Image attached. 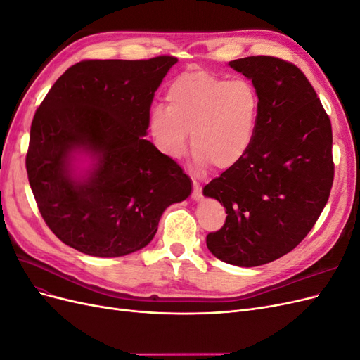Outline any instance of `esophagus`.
Returning <instances> with one entry per match:
<instances>
[{"mask_svg":"<svg viewBox=\"0 0 360 360\" xmlns=\"http://www.w3.org/2000/svg\"><path fill=\"white\" fill-rule=\"evenodd\" d=\"M192 183H193V189H192V198H193V200H197V201H200V200L202 198V189H201L200 184L197 183V180H193Z\"/></svg>","mask_w":360,"mask_h":360,"instance_id":"obj_1","label":"esophagus"}]
</instances>
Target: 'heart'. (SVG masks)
<instances>
[{
  "label": "heart",
  "instance_id": "1",
  "mask_svg": "<svg viewBox=\"0 0 360 360\" xmlns=\"http://www.w3.org/2000/svg\"><path fill=\"white\" fill-rule=\"evenodd\" d=\"M167 108L150 111L148 127L163 155L179 159L188 148L201 165L230 169L252 147L261 97L248 79L230 81L207 70L179 75L167 89Z\"/></svg>",
  "mask_w": 360,
  "mask_h": 360
}]
</instances>
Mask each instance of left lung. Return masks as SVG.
I'll return each instance as SVG.
<instances>
[{
  "label": "left lung",
  "mask_w": 360,
  "mask_h": 360,
  "mask_svg": "<svg viewBox=\"0 0 360 360\" xmlns=\"http://www.w3.org/2000/svg\"><path fill=\"white\" fill-rule=\"evenodd\" d=\"M230 66L252 79L261 111L248 155L204 186L226 213L205 242L225 263L255 267L288 254L320 217L335 176L332 124L296 64L255 56Z\"/></svg>",
  "instance_id": "1"
}]
</instances>
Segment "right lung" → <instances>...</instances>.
Returning <instances> with one entry per match:
<instances>
[{"mask_svg": "<svg viewBox=\"0 0 360 360\" xmlns=\"http://www.w3.org/2000/svg\"><path fill=\"white\" fill-rule=\"evenodd\" d=\"M176 63L84 60L37 108L25 167L43 221L63 243L94 257L132 254L151 242L167 207L189 197L181 167L144 139L155 93ZM76 149L98 158L85 181L70 176Z\"/></svg>", "mask_w": 360, "mask_h": 360, "instance_id": "obj_1", "label": "right lung"}]
</instances>
